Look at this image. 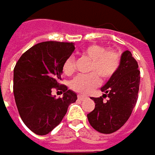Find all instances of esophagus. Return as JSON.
Wrapping results in <instances>:
<instances>
[{"label": "esophagus", "mask_w": 155, "mask_h": 155, "mask_svg": "<svg viewBox=\"0 0 155 155\" xmlns=\"http://www.w3.org/2000/svg\"><path fill=\"white\" fill-rule=\"evenodd\" d=\"M87 97H85L84 95H81V94H80V95H78V100H80V101H83V100H85Z\"/></svg>", "instance_id": "34e87169"}]
</instances>
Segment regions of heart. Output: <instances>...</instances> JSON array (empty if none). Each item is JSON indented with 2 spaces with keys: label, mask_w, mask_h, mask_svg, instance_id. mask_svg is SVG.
Here are the masks:
<instances>
[{
  "label": "heart",
  "mask_w": 155,
  "mask_h": 155,
  "mask_svg": "<svg viewBox=\"0 0 155 155\" xmlns=\"http://www.w3.org/2000/svg\"><path fill=\"white\" fill-rule=\"evenodd\" d=\"M82 54L91 60L88 75H78L71 81V88L81 94H87L100 83V77L108 80L117 71L120 64V56L114 50H107L101 45H91L82 49ZM63 72L71 75L74 72V57L67 58L63 64Z\"/></svg>",
  "instance_id": "obj_1"
}]
</instances>
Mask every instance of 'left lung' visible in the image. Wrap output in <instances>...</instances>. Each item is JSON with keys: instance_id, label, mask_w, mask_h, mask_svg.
Listing matches in <instances>:
<instances>
[{"instance_id": "1", "label": "left lung", "mask_w": 155, "mask_h": 155, "mask_svg": "<svg viewBox=\"0 0 155 155\" xmlns=\"http://www.w3.org/2000/svg\"><path fill=\"white\" fill-rule=\"evenodd\" d=\"M140 71L130 51L122 53L116 74L101 88L102 97L91 98L95 108L87 115L91 126L100 133L111 134L118 130L129 118L137 101ZM108 96L107 102L103 98Z\"/></svg>"}]
</instances>
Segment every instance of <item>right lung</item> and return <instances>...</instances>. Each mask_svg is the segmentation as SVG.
I'll list each match as a JSON object with an SVG mask.
<instances>
[{
    "mask_svg": "<svg viewBox=\"0 0 155 155\" xmlns=\"http://www.w3.org/2000/svg\"><path fill=\"white\" fill-rule=\"evenodd\" d=\"M74 43L47 41L26 51L17 62L13 93L19 116L35 134L47 135L58 126L77 94L59 83L63 64L71 56ZM53 87L64 91L63 98L51 95Z\"/></svg>",
    "mask_w": 155,
    "mask_h": 155,
    "instance_id": "obj_1",
    "label": "right lung"
}]
</instances>
